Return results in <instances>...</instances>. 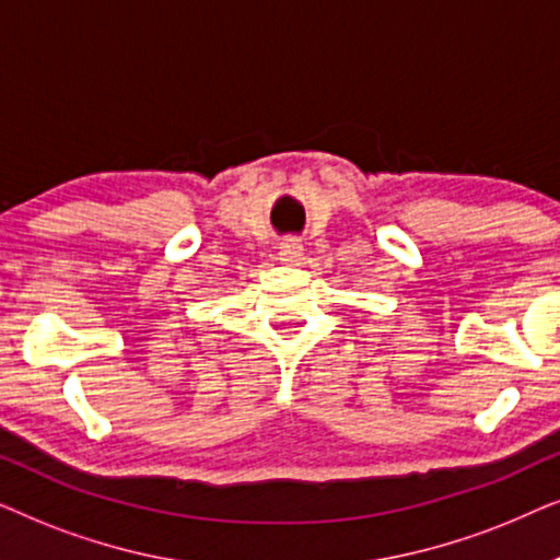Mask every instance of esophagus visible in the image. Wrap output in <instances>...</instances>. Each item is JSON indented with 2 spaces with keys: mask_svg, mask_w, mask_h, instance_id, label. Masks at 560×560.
<instances>
[{
  "mask_svg": "<svg viewBox=\"0 0 560 560\" xmlns=\"http://www.w3.org/2000/svg\"><path fill=\"white\" fill-rule=\"evenodd\" d=\"M278 255L282 265H298L303 257V244L298 240H282L278 247Z\"/></svg>",
  "mask_w": 560,
  "mask_h": 560,
  "instance_id": "obj_1",
  "label": "esophagus"
}]
</instances>
